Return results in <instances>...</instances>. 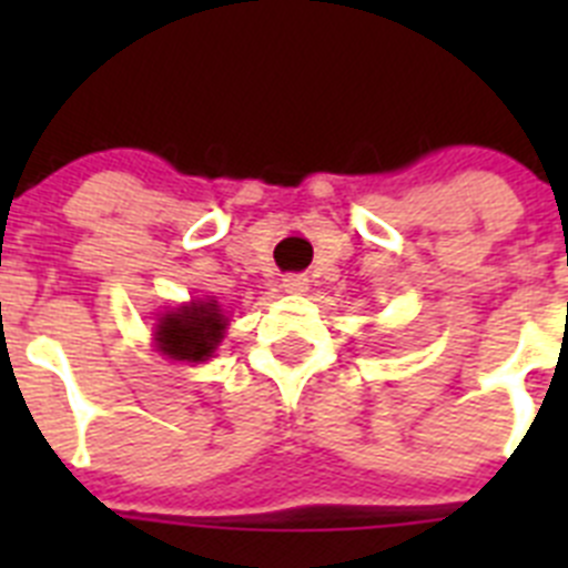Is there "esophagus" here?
I'll return each mask as SVG.
<instances>
[{"label":"esophagus","instance_id":"obj_1","mask_svg":"<svg viewBox=\"0 0 568 568\" xmlns=\"http://www.w3.org/2000/svg\"><path fill=\"white\" fill-rule=\"evenodd\" d=\"M284 290H287V293H293V295H304L310 290V278H307V275H298V273L284 275Z\"/></svg>","mask_w":568,"mask_h":568}]
</instances>
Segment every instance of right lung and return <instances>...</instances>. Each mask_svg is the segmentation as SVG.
I'll list each match as a JSON object with an SVG mask.
<instances>
[{"label":"right lung","instance_id":"obj_1","mask_svg":"<svg viewBox=\"0 0 568 568\" xmlns=\"http://www.w3.org/2000/svg\"><path fill=\"white\" fill-rule=\"evenodd\" d=\"M224 329H227V315L219 310V301H190L159 318L155 346L168 358L199 364L213 358Z\"/></svg>","mask_w":568,"mask_h":568}]
</instances>
